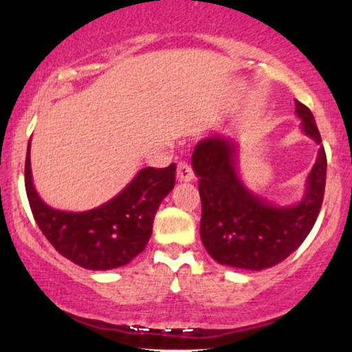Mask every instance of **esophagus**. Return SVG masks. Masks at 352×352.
Listing matches in <instances>:
<instances>
[{"label":"esophagus","mask_w":352,"mask_h":352,"mask_svg":"<svg viewBox=\"0 0 352 352\" xmlns=\"http://www.w3.org/2000/svg\"><path fill=\"white\" fill-rule=\"evenodd\" d=\"M193 177H195V173H193L192 165L188 162H180L177 165V179L180 182H192Z\"/></svg>","instance_id":"1"}]
</instances>
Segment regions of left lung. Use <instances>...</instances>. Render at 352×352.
Here are the masks:
<instances>
[{"mask_svg": "<svg viewBox=\"0 0 352 352\" xmlns=\"http://www.w3.org/2000/svg\"><path fill=\"white\" fill-rule=\"evenodd\" d=\"M294 102L305 134L321 144L311 111ZM235 144L220 135L207 137L193 151L192 165L200 179V238L218 263L260 272L288 258L309 235L324 199L328 160L324 147H319L305 199L280 208L245 188L235 170Z\"/></svg>", "mask_w": 352, "mask_h": 352, "instance_id": "8db88e82", "label": "left lung"}]
</instances>
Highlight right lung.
Instances as JSON below:
<instances>
[{"instance_id": "1", "label": "right lung", "mask_w": 352, "mask_h": 352, "mask_svg": "<svg viewBox=\"0 0 352 352\" xmlns=\"http://www.w3.org/2000/svg\"><path fill=\"white\" fill-rule=\"evenodd\" d=\"M175 164L142 168L107 204L89 212H60L47 207L36 193L28 147L24 185L36 223L63 256L87 270H112L144 252L159 205L175 185Z\"/></svg>"}]
</instances>
